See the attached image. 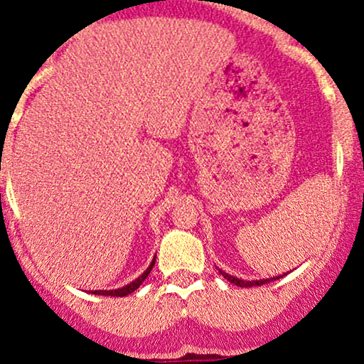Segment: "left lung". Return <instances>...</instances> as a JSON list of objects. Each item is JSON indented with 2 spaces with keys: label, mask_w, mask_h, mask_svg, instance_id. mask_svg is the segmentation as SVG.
Listing matches in <instances>:
<instances>
[{
  "label": "left lung",
  "mask_w": 364,
  "mask_h": 364,
  "mask_svg": "<svg viewBox=\"0 0 364 364\" xmlns=\"http://www.w3.org/2000/svg\"><path fill=\"white\" fill-rule=\"evenodd\" d=\"M218 269H219V267H218ZM219 273H221L223 277H225V278L228 279V282L233 283V285H238V287H257V285H264V283H269V282H273V279H278V278L283 277V274H279V277L262 278V279H242V278L233 277V274L226 273V271H223V269H219Z\"/></svg>",
  "instance_id": "1"
}]
</instances>
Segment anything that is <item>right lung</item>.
I'll list each match as a JSON object with an SVG mask.
<instances>
[{
    "label": "right lung",
    "instance_id": "1",
    "mask_svg": "<svg viewBox=\"0 0 364 364\" xmlns=\"http://www.w3.org/2000/svg\"><path fill=\"white\" fill-rule=\"evenodd\" d=\"M154 264H155V257H154V261L150 262V266L146 267L145 271H143V274H139V277L134 279V282L127 283V285L121 287V289H114V290H91V294H95V295H107V297H126V295L133 294L134 290H136L138 287L141 285L143 282H145L146 277H149V274H150V271H151V267H154Z\"/></svg>",
    "mask_w": 364,
    "mask_h": 364
}]
</instances>
